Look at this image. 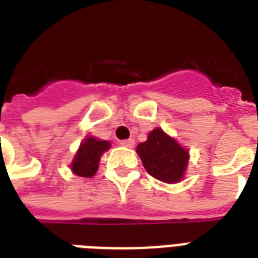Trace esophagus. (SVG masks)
<instances>
[{
	"mask_svg": "<svg viewBox=\"0 0 258 258\" xmlns=\"http://www.w3.org/2000/svg\"><path fill=\"white\" fill-rule=\"evenodd\" d=\"M120 145L124 146V148H133L135 145V141L133 138L130 139H124V141H120Z\"/></svg>",
	"mask_w": 258,
	"mask_h": 258,
	"instance_id": "esophagus-1",
	"label": "esophagus"
}]
</instances>
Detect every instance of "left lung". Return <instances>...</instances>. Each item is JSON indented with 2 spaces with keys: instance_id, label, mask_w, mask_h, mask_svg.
<instances>
[{
  "instance_id": "left-lung-1",
  "label": "left lung",
  "mask_w": 258,
  "mask_h": 258,
  "mask_svg": "<svg viewBox=\"0 0 258 258\" xmlns=\"http://www.w3.org/2000/svg\"><path fill=\"white\" fill-rule=\"evenodd\" d=\"M137 153L149 175L161 182L177 183L184 176L188 150L161 128H154L149 133L148 141L137 146Z\"/></svg>"
}]
</instances>
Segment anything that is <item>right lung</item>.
<instances>
[{
	"label": "right lung",
	"mask_w": 258,
	"mask_h": 258,
	"mask_svg": "<svg viewBox=\"0 0 258 258\" xmlns=\"http://www.w3.org/2000/svg\"><path fill=\"white\" fill-rule=\"evenodd\" d=\"M109 148L110 144L108 141L97 139L94 137L85 138L71 164L72 172L82 177L94 176L98 169L101 156Z\"/></svg>",
	"instance_id": "obj_1"
}]
</instances>
